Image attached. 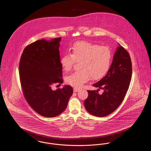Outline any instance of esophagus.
Here are the masks:
<instances>
[{
	"label": "esophagus",
	"mask_w": 151,
	"mask_h": 151,
	"mask_svg": "<svg viewBox=\"0 0 151 151\" xmlns=\"http://www.w3.org/2000/svg\"><path fill=\"white\" fill-rule=\"evenodd\" d=\"M80 89L79 88H73V92H79Z\"/></svg>",
	"instance_id": "obj_1"
}]
</instances>
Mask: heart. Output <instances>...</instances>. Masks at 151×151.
Instances as JSON below:
<instances>
[{
    "mask_svg": "<svg viewBox=\"0 0 151 151\" xmlns=\"http://www.w3.org/2000/svg\"><path fill=\"white\" fill-rule=\"evenodd\" d=\"M71 54H65L60 58V64L65 71L72 68L75 62H79L78 72L65 78L67 84L80 88L90 78L92 80L102 78L109 71L112 61V52L109 48L87 41H78L70 49Z\"/></svg>",
    "mask_w": 151,
    "mask_h": 151,
    "instance_id": "b5f03b06",
    "label": "heart"
}]
</instances>
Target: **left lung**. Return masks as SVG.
I'll return each instance as SVG.
<instances>
[{"mask_svg":"<svg viewBox=\"0 0 151 151\" xmlns=\"http://www.w3.org/2000/svg\"><path fill=\"white\" fill-rule=\"evenodd\" d=\"M132 76V64L129 52L118 43L113 62L106 75L94 84L96 91H88V97L84 101L86 111L91 114L103 117L118 108L129 89ZM102 89L103 92L99 94Z\"/></svg>","mask_w":151,"mask_h":151,"instance_id":"obj_1","label":"left lung"}]
</instances>
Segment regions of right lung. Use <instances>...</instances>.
Instances as JSON below:
<instances>
[{"label": "right lung", "mask_w": 151, "mask_h": 151, "mask_svg": "<svg viewBox=\"0 0 151 151\" xmlns=\"http://www.w3.org/2000/svg\"><path fill=\"white\" fill-rule=\"evenodd\" d=\"M61 37L41 40L30 44L23 51L19 64L22 92L29 105L40 115L54 117L63 112L73 93L65 85L54 91L53 84L63 83L59 47Z\"/></svg>", "instance_id": "1"}]
</instances>
